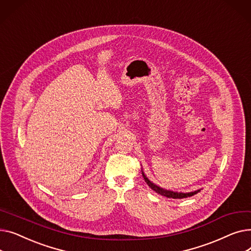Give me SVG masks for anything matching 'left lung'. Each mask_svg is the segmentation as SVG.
Wrapping results in <instances>:
<instances>
[{"label":"left lung","instance_id":"obj_1","mask_svg":"<svg viewBox=\"0 0 251 251\" xmlns=\"http://www.w3.org/2000/svg\"><path fill=\"white\" fill-rule=\"evenodd\" d=\"M142 176L144 178V181L147 182L148 185L152 189L154 190L156 193H159L163 196H166L168 197V199H186V197H190L196 193H199L201 190H196V191H193V192H187V193H183V192H175V191H171V190H166L164 188H161L160 186L155 185L154 183H152L151 181L149 180V178L144 175V173L142 172Z\"/></svg>","mask_w":251,"mask_h":251}]
</instances>
